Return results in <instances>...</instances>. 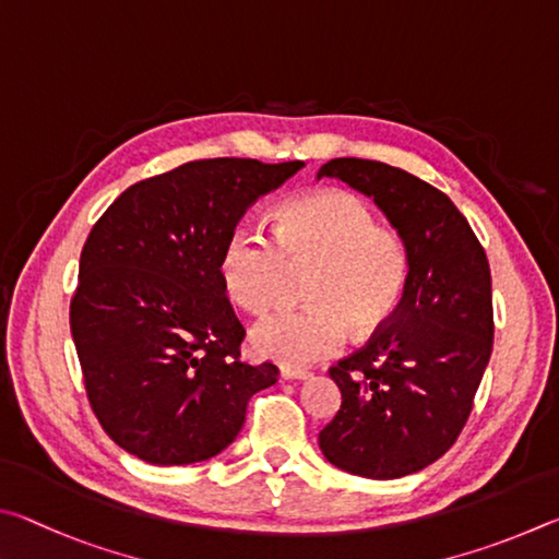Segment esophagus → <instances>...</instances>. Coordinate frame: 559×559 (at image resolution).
I'll list each match as a JSON object with an SVG mask.
<instances>
[{"mask_svg": "<svg viewBox=\"0 0 559 559\" xmlns=\"http://www.w3.org/2000/svg\"><path fill=\"white\" fill-rule=\"evenodd\" d=\"M280 376L285 380H309L311 373L309 370H301V368H289V366H282L280 368Z\"/></svg>", "mask_w": 559, "mask_h": 559, "instance_id": "34e87169", "label": "esophagus"}]
</instances>
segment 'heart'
<instances>
[{
    "instance_id": "obj_1",
    "label": "heart",
    "mask_w": 559,
    "mask_h": 559,
    "mask_svg": "<svg viewBox=\"0 0 559 559\" xmlns=\"http://www.w3.org/2000/svg\"><path fill=\"white\" fill-rule=\"evenodd\" d=\"M221 282L235 305L264 314L285 297L292 272L314 267L311 307L282 309L252 329V348L285 366H311L346 346L348 329L376 334L403 307L409 252L400 235L350 191H317L287 203L274 238L238 225L221 252Z\"/></svg>"
}]
</instances>
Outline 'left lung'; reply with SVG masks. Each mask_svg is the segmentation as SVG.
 <instances>
[{"label": "left lung", "mask_w": 559, "mask_h": 559, "mask_svg": "<svg viewBox=\"0 0 559 559\" xmlns=\"http://www.w3.org/2000/svg\"><path fill=\"white\" fill-rule=\"evenodd\" d=\"M370 195L409 252L403 307L329 376L341 409L319 432L331 464L400 478L437 462L462 435L493 350L491 270L447 193L397 166L331 159L319 169Z\"/></svg>", "instance_id": "1"}]
</instances>
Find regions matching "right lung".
<instances>
[{
    "instance_id": "add662e5",
    "label": "right lung",
    "mask_w": 559,
    "mask_h": 559,
    "mask_svg": "<svg viewBox=\"0 0 559 559\" xmlns=\"http://www.w3.org/2000/svg\"><path fill=\"white\" fill-rule=\"evenodd\" d=\"M305 162L218 156L132 183L81 252L71 334L97 423L146 464L183 466L228 447L248 400L277 383L240 360L245 326L221 282L242 213Z\"/></svg>"
}]
</instances>
